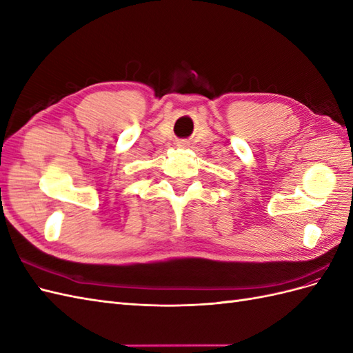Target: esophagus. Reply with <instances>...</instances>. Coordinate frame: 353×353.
<instances>
[{"instance_id":"obj_1","label":"esophagus","mask_w":353,"mask_h":353,"mask_svg":"<svg viewBox=\"0 0 353 353\" xmlns=\"http://www.w3.org/2000/svg\"><path fill=\"white\" fill-rule=\"evenodd\" d=\"M185 144H187V143H179L178 145H185Z\"/></svg>"}]
</instances>
